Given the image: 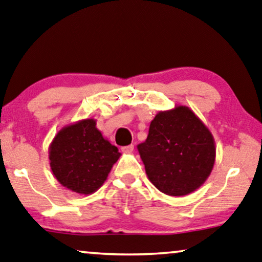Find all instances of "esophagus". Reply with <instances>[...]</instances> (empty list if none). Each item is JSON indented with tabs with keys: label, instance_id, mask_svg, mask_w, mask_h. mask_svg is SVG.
Wrapping results in <instances>:
<instances>
[{
	"label": "esophagus",
	"instance_id": "34e87169",
	"mask_svg": "<svg viewBox=\"0 0 262 262\" xmlns=\"http://www.w3.org/2000/svg\"><path fill=\"white\" fill-rule=\"evenodd\" d=\"M121 150L123 151V153H132L133 150H134V144H129V146H124L121 148Z\"/></svg>",
	"mask_w": 262,
	"mask_h": 262
}]
</instances>
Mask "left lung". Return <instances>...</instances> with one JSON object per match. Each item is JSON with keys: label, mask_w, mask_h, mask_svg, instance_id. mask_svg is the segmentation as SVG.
I'll return each mask as SVG.
<instances>
[{"label": "left lung", "mask_w": 262, "mask_h": 262, "mask_svg": "<svg viewBox=\"0 0 262 262\" xmlns=\"http://www.w3.org/2000/svg\"><path fill=\"white\" fill-rule=\"evenodd\" d=\"M138 150L150 182L171 196L198 189L215 161L212 134L183 106L156 114L146 141L138 144Z\"/></svg>", "instance_id": "1"}]
</instances>
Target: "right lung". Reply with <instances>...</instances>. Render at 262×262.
Segmentation results:
<instances>
[{
    "mask_svg": "<svg viewBox=\"0 0 262 262\" xmlns=\"http://www.w3.org/2000/svg\"><path fill=\"white\" fill-rule=\"evenodd\" d=\"M95 126L93 119L79 121L58 132L50 144L53 174L72 192L88 195L99 189L121 155Z\"/></svg>",
    "mask_w": 262,
    "mask_h": 262,
    "instance_id": "1",
    "label": "right lung"
}]
</instances>
